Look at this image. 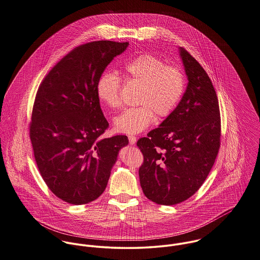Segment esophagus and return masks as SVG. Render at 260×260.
<instances>
[{
    "instance_id": "esophagus-1",
    "label": "esophagus",
    "mask_w": 260,
    "mask_h": 260,
    "mask_svg": "<svg viewBox=\"0 0 260 260\" xmlns=\"http://www.w3.org/2000/svg\"><path fill=\"white\" fill-rule=\"evenodd\" d=\"M128 141H129V143H131V144H135V143H136V141H137V139H136L135 137L131 136V137H128Z\"/></svg>"
}]
</instances>
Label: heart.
Instances as JSON below:
<instances>
[{
    "mask_svg": "<svg viewBox=\"0 0 260 260\" xmlns=\"http://www.w3.org/2000/svg\"><path fill=\"white\" fill-rule=\"evenodd\" d=\"M123 76L140 85L136 104L139 107L123 111L114 120L117 132L138 135L145 131L154 119L169 116L178 105L185 89V78L179 68L165 65L151 54H141L123 66ZM120 77L112 72L103 73L97 82L99 100L112 109L120 105Z\"/></svg>",
    "mask_w": 260,
    "mask_h": 260,
    "instance_id": "obj_1",
    "label": "heart"
}]
</instances>
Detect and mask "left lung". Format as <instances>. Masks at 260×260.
<instances>
[{"mask_svg": "<svg viewBox=\"0 0 260 260\" xmlns=\"http://www.w3.org/2000/svg\"><path fill=\"white\" fill-rule=\"evenodd\" d=\"M179 53L186 91L159 126L137 142L143 155L139 170L142 191L165 206L187 200L199 190L220 149V108L213 83L186 49L180 47Z\"/></svg>", "mask_w": 260, "mask_h": 260, "instance_id": "obj_1", "label": "left lung"}]
</instances>
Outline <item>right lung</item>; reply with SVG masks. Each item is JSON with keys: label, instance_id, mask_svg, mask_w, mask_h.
Listing matches in <instances>:
<instances>
[{"label": "right lung", "instance_id": "add662e5", "mask_svg": "<svg viewBox=\"0 0 260 260\" xmlns=\"http://www.w3.org/2000/svg\"><path fill=\"white\" fill-rule=\"evenodd\" d=\"M128 42L92 41L74 48L49 71L34 104L29 137L40 175L50 191L72 205L105 191L126 136L104 139L109 122L96 86Z\"/></svg>", "mask_w": 260, "mask_h": 260}]
</instances>
